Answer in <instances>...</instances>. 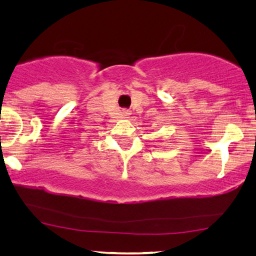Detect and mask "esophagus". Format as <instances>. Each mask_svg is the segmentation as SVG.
Listing matches in <instances>:
<instances>
[{
  "label": "esophagus",
  "instance_id": "34e87169",
  "mask_svg": "<svg viewBox=\"0 0 256 256\" xmlns=\"http://www.w3.org/2000/svg\"><path fill=\"white\" fill-rule=\"evenodd\" d=\"M124 116H129V114L130 113H129V110H124Z\"/></svg>",
  "mask_w": 256,
  "mask_h": 256
}]
</instances>
